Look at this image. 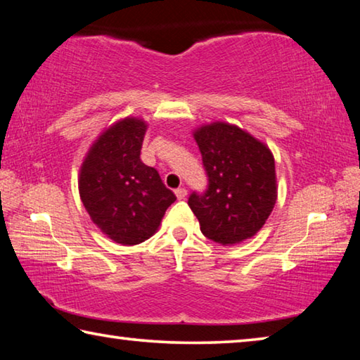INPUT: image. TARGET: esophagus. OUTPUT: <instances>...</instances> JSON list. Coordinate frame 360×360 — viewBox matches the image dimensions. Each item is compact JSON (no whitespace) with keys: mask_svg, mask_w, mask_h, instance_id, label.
I'll return each mask as SVG.
<instances>
[{"mask_svg":"<svg viewBox=\"0 0 360 360\" xmlns=\"http://www.w3.org/2000/svg\"><path fill=\"white\" fill-rule=\"evenodd\" d=\"M174 193H176V197H178V200H184L186 195H187V191L184 187H179V188H176Z\"/></svg>","mask_w":360,"mask_h":360,"instance_id":"esophagus-1","label":"esophagus"}]
</instances>
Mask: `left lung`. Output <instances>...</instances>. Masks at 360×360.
<instances>
[{"label": "left lung", "mask_w": 360, "mask_h": 360, "mask_svg": "<svg viewBox=\"0 0 360 360\" xmlns=\"http://www.w3.org/2000/svg\"><path fill=\"white\" fill-rule=\"evenodd\" d=\"M208 187L192 192L188 206L202 233L219 245H236L264 227L276 203L275 158L238 127L214 122L193 133Z\"/></svg>", "instance_id": "1"}]
</instances>
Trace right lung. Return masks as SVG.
<instances>
[{"label": "right lung", "mask_w": 360, "mask_h": 360, "mask_svg": "<svg viewBox=\"0 0 360 360\" xmlns=\"http://www.w3.org/2000/svg\"><path fill=\"white\" fill-rule=\"evenodd\" d=\"M148 125L127 117L90 148L79 174V193L103 233L120 245H138L155 233L174 193L155 168L141 162Z\"/></svg>", "instance_id": "1"}]
</instances>
